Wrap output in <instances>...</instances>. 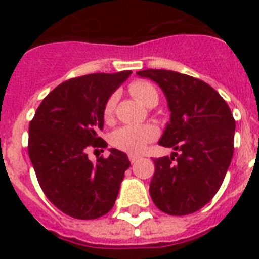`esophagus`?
Instances as JSON below:
<instances>
[{"instance_id": "1", "label": "esophagus", "mask_w": 259, "mask_h": 259, "mask_svg": "<svg viewBox=\"0 0 259 259\" xmlns=\"http://www.w3.org/2000/svg\"><path fill=\"white\" fill-rule=\"evenodd\" d=\"M128 158H130L131 163H136V162L140 159V157H139V155H135V154H130L128 155Z\"/></svg>"}]
</instances>
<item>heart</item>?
<instances>
[{"label": "heart", "instance_id": "heart-1", "mask_svg": "<svg viewBox=\"0 0 259 259\" xmlns=\"http://www.w3.org/2000/svg\"><path fill=\"white\" fill-rule=\"evenodd\" d=\"M128 91L141 104L149 106L157 105L158 92L155 87L146 80H135L130 84ZM116 105V96H110L104 107L105 120H110ZM157 131L150 125H123L114 131L111 141L119 149L128 153H140L153 140Z\"/></svg>", "mask_w": 259, "mask_h": 259}]
</instances>
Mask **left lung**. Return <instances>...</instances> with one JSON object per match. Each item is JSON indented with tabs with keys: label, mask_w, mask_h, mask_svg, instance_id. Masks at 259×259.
I'll return each instance as SVG.
<instances>
[{
	"label": "left lung",
	"mask_w": 259,
	"mask_h": 259,
	"mask_svg": "<svg viewBox=\"0 0 259 259\" xmlns=\"http://www.w3.org/2000/svg\"><path fill=\"white\" fill-rule=\"evenodd\" d=\"M136 74L163 91L171 116L158 143L178 152L154 159L150 197L166 214H192L223 183L233 155L235 119L227 102L202 80L153 68Z\"/></svg>",
	"instance_id": "8db88e82"
}]
</instances>
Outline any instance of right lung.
<instances>
[{
	"mask_svg": "<svg viewBox=\"0 0 259 259\" xmlns=\"http://www.w3.org/2000/svg\"><path fill=\"white\" fill-rule=\"evenodd\" d=\"M132 71L66 80L42 100L29 123L28 154L48 200L76 219H96L113 209L124 172L125 153L88 159L89 148H106L98 136L104 107Z\"/></svg>",
	"mask_w": 259,
	"mask_h": 259,
	"instance_id": "obj_1",
	"label": "right lung"
}]
</instances>
